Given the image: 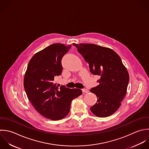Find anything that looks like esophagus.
<instances>
[{
  "mask_svg": "<svg viewBox=\"0 0 149 149\" xmlns=\"http://www.w3.org/2000/svg\"><path fill=\"white\" fill-rule=\"evenodd\" d=\"M82 92H83V93H87L89 92V91H88L87 89H82Z\"/></svg>",
  "mask_w": 149,
  "mask_h": 149,
  "instance_id": "obj_1",
  "label": "esophagus"
}]
</instances>
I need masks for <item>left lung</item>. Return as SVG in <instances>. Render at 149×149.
Instances as JSON below:
<instances>
[{
    "instance_id": "8db88e82",
    "label": "left lung",
    "mask_w": 149,
    "mask_h": 149,
    "mask_svg": "<svg viewBox=\"0 0 149 149\" xmlns=\"http://www.w3.org/2000/svg\"><path fill=\"white\" fill-rule=\"evenodd\" d=\"M89 65L90 71L100 77L99 85L90 91L97 98L91 107L97 117H107L120 107L127 91L130 76L120 57L113 50L95 44L73 43Z\"/></svg>"
}]
</instances>
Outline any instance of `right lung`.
<instances>
[{"label":"right lung","mask_w":149,"mask_h":149,"mask_svg":"<svg viewBox=\"0 0 149 149\" xmlns=\"http://www.w3.org/2000/svg\"><path fill=\"white\" fill-rule=\"evenodd\" d=\"M71 47L54 43L38 52L30 60L24 75L28 100L40 115L53 121L67 116L72 100L82 93L81 89L58 88L54 83L63 70L61 59Z\"/></svg>","instance_id":"1"}]
</instances>
